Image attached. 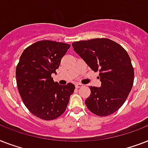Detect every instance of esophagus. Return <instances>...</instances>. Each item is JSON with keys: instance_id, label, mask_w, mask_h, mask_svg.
<instances>
[{"instance_id": "34e87169", "label": "esophagus", "mask_w": 148, "mask_h": 148, "mask_svg": "<svg viewBox=\"0 0 148 148\" xmlns=\"http://www.w3.org/2000/svg\"><path fill=\"white\" fill-rule=\"evenodd\" d=\"M83 84H80V83H77L76 84H75V87H76V88H82L83 87Z\"/></svg>"}]
</instances>
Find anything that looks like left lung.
<instances>
[{
  "mask_svg": "<svg viewBox=\"0 0 148 148\" xmlns=\"http://www.w3.org/2000/svg\"><path fill=\"white\" fill-rule=\"evenodd\" d=\"M72 46L90 68L100 71L101 86L90 87V95L85 101L88 109L102 117L117 111L134 83V72L127 52L108 38L77 41Z\"/></svg>",
  "mask_w": 148,
  "mask_h": 148,
  "instance_id": "left-lung-1",
  "label": "left lung"
}]
</instances>
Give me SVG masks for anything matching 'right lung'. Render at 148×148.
<instances>
[{
	"instance_id": "obj_1",
	"label": "right lung",
	"mask_w": 148,
	"mask_h": 148,
	"mask_svg": "<svg viewBox=\"0 0 148 148\" xmlns=\"http://www.w3.org/2000/svg\"><path fill=\"white\" fill-rule=\"evenodd\" d=\"M71 45L52 40H40L23 51L16 68L17 88L27 108L36 117L53 120L64 112L74 93L71 83L60 85L51 74H57Z\"/></svg>"
}]
</instances>
